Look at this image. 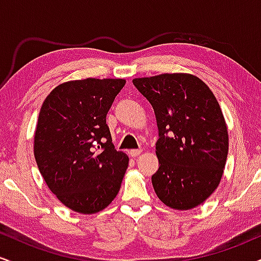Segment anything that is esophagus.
Listing matches in <instances>:
<instances>
[{"mask_svg":"<svg viewBox=\"0 0 261 261\" xmlns=\"http://www.w3.org/2000/svg\"><path fill=\"white\" fill-rule=\"evenodd\" d=\"M141 153H142V149H131V151H130V155L133 158L139 157Z\"/></svg>","mask_w":261,"mask_h":261,"instance_id":"1","label":"esophagus"}]
</instances>
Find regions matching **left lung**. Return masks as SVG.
<instances>
[{
  "instance_id": "1",
  "label": "left lung",
  "mask_w": 261,
  "mask_h": 261,
  "mask_svg": "<svg viewBox=\"0 0 261 261\" xmlns=\"http://www.w3.org/2000/svg\"><path fill=\"white\" fill-rule=\"evenodd\" d=\"M153 108L160 139L152 185L170 208L201 205L220 185L228 154V130L211 89L190 73L134 79Z\"/></svg>"
}]
</instances>
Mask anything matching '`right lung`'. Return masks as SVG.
Segmentation results:
<instances>
[{
    "label": "right lung",
    "instance_id": "1",
    "mask_svg": "<svg viewBox=\"0 0 261 261\" xmlns=\"http://www.w3.org/2000/svg\"><path fill=\"white\" fill-rule=\"evenodd\" d=\"M125 83L124 79L67 81L49 93L39 112L38 168L51 193L79 214L101 211L120 190L128 157L114 147L107 114Z\"/></svg>",
    "mask_w": 261,
    "mask_h": 261
}]
</instances>
